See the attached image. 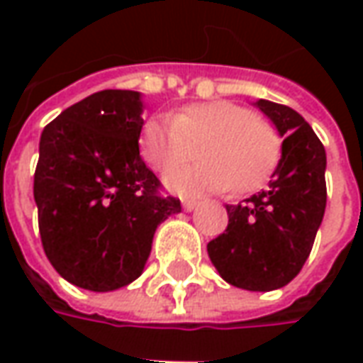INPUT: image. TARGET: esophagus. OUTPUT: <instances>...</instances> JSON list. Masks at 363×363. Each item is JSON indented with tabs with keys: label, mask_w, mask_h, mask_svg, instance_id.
<instances>
[{
	"label": "esophagus",
	"mask_w": 363,
	"mask_h": 363,
	"mask_svg": "<svg viewBox=\"0 0 363 363\" xmlns=\"http://www.w3.org/2000/svg\"><path fill=\"white\" fill-rule=\"evenodd\" d=\"M198 202H194V200H182V210L184 212H192V210H196Z\"/></svg>",
	"instance_id": "obj_1"
}]
</instances>
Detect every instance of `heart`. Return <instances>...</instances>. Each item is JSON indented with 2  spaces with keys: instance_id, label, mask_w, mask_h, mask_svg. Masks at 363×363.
I'll use <instances>...</instances> for the list:
<instances>
[{
  "instance_id": "heart-1",
  "label": "heart",
  "mask_w": 363,
  "mask_h": 363,
  "mask_svg": "<svg viewBox=\"0 0 363 363\" xmlns=\"http://www.w3.org/2000/svg\"><path fill=\"white\" fill-rule=\"evenodd\" d=\"M197 145L200 164L174 169ZM140 153L155 171L169 172V192L194 198L233 189L239 194L259 189L274 173L281 155L276 128L231 101L182 106L171 118L151 116L140 132Z\"/></svg>"
}]
</instances>
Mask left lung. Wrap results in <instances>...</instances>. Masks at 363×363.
<instances>
[{"label":"left lung","instance_id":"obj_1","mask_svg":"<svg viewBox=\"0 0 363 363\" xmlns=\"http://www.w3.org/2000/svg\"><path fill=\"white\" fill-rule=\"evenodd\" d=\"M278 130L281 157L268 189L225 206V233L208 243L223 280L249 291L284 288L303 268L327 206V153L313 128L286 104L252 103Z\"/></svg>","mask_w":363,"mask_h":363}]
</instances>
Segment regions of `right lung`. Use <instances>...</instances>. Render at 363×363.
Here are the masks:
<instances>
[{
    "instance_id": "right-lung-1",
    "label": "right lung",
    "mask_w": 363,
    "mask_h": 363,
    "mask_svg": "<svg viewBox=\"0 0 363 363\" xmlns=\"http://www.w3.org/2000/svg\"><path fill=\"white\" fill-rule=\"evenodd\" d=\"M142 114V93L99 91L40 135V239L56 272L77 288L114 291L140 278L157 225L181 212L177 198L159 196L140 155Z\"/></svg>"
}]
</instances>
